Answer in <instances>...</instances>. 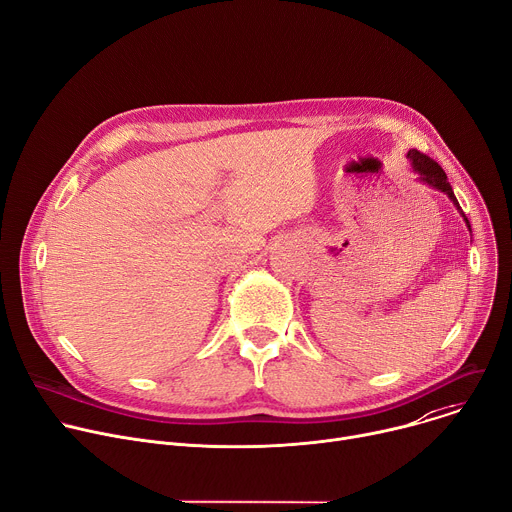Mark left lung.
Wrapping results in <instances>:
<instances>
[{
  "label": "left lung",
  "instance_id": "8db88e82",
  "mask_svg": "<svg viewBox=\"0 0 512 512\" xmlns=\"http://www.w3.org/2000/svg\"><path fill=\"white\" fill-rule=\"evenodd\" d=\"M406 157L410 159L412 169L418 173V181H423V183L431 185V188H435V190H439V192L447 194V196H449V200L455 204V208L461 212L459 202L455 200V194H453V190H451V185H449L447 175H445V171L441 169V165H439L437 161H433L431 157H427V155H423V153H418L416 149L408 151V155H406ZM461 216H463V220H466V224H468V228H470V222H468L466 214L461 212Z\"/></svg>",
  "mask_w": 512,
  "mask_h": 512
}]
</instances>
